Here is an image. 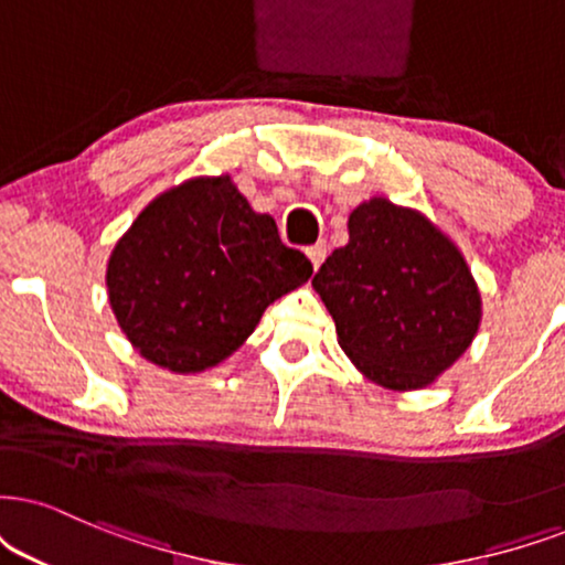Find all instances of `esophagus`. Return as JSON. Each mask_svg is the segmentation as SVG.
<instances>
[{
    "label": "esophagus",
    "instance_id": "34e87169",
    "mask_svg": "<svg viewBox=\"0 0 565 565\" xmlns=\"http://www.w3.org/2000/svg\"><path fill=\"white\" fill-rule=\"evenodd\" d=\"M307 253V258H310V263H312V268H320V263L326 260V242H316V245H310L305 249Z\"/></svg>",
    "mask_w": 565,
    "mask_h": 565
}]
</instances>
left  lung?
Instances as JSON below:
<instances>
[{
    "label": "left lung",
    "instance_id": "1",
    "mask_svg": "<svg viewBox=\"0 0 565 565\" xmlns=\"http://www.w3.org/2000/svg\"><path fill=\"white\" fill-rule=\"evenodd\" d=\"M349 242L312 278L339 347L388 391L433 385L472 347L482 297L461 249L423 211L375 195L349 213Z\"/></svg>",
    "mask_w": 565,
    "mask_h": 565
}]
</instances>
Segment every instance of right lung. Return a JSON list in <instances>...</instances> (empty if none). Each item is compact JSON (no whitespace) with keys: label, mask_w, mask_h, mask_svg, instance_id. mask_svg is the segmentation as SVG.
Returning <instances> with one entry per match:
<instances>
[{"label":"right lung","mask_w":565,"mask_h":565,"mask_svg":"<svg viewBox=\"0 0 565 565\" xmlns=\"http://www.w3.org/2000/svg\"><path fill=\"white\" fill-rule=\"evenodd\" d=\"M312 276L230 174L192 177L138 213L106 263L114 318L140 356L177 375L216 367L263 312Z\"/></svg>","instance_id":"obj_1"}]
</instances>
